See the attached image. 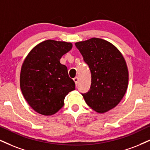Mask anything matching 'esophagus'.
<instances>
[{"label":"esophagus","mask_w":150,"mask_h":150,"mask_svg":"<svg viewBox=\"0 0 150 150\" xmlns=\"http://www.w3.org/2000/svg\"><path fill=\"white\" fill-rule=\"evenodd\" d=\"M74 82H75L76 86H77V84H78V81H79L78 77H75V78L74 79Z\"/></svg>","instance_id":"esophagus-1"}]
</instances>
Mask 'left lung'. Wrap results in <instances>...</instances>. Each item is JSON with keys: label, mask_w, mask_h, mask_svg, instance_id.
Segmentation results:
<instances>
[{"label": "left lung", "mask_w": 150, "mask_h": 150, "mask_svg": "<svg viewBox=\"0 0 150 150\" xmlns=\"http://www.w3.org/2000/svg\"><path fill=\"white\" fill-rule=\"evenodd\" d=\"M91 71V86L83 94L87 104L98 113L115 108L126 93L129 71L122 54L106 40L93 38L75 43Z\"/></svg>", "instance_id": "left-lung-1"}]
</instances>
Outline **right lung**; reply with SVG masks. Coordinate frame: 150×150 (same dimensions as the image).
<instances>
[{
  "instance_id": "add662e5",
  "label": "right lung",
  "mask_w": 150,
  "mask_h": 150,
  "mask_svg": "<svg viewBox=\"0 0 150 150\" xmlns=\"http://www.w3.org/2000/svg\"><path fill=\"white\" fill-rule=\"evenodd\" d=\"M72 48L71 42L48 40L28 53L22 64L20 88L25 101L35 111L52 115L63 106L64 99L75 90L61 57Z\"/></svg>"
}]
</instances>
